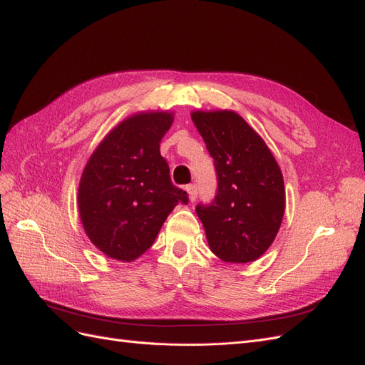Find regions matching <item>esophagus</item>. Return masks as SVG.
<instances>
[{
	"mask_svg": "<svg viewBox=\"0 0 365 365\" xmlns=\"http://www.w3.org/2000/svg\"><path fill=\"white\" fill-rule=\"evenodd\" d=\"M185 190H187V193H189V200L193 202L196 200V196H197L196 185L195 184H189V185L185 187Z\"/></svg>",
	"mask_w": 365,
	"mask_h": 365,
	"instance_id": "esophagus-1",
	"label": "esophagus"
}]
</instances>
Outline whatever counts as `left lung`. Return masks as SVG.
Wrapping results in <instances>:
<instances>
[{"label":"left lung","instance_id":"obj_1","mask_svg":"<svg viewBox=\"0 0 365 365\" xmlns=\"http://www.w3.org/2000/svg\"><path fill=\"white\" fill-rule=\"evenodd\" d=\"M192 120L215 160L217 193L196 213L208 247L227 263L264 254L284 215V182L267 143L235 111H193Z\"/></svg>","mask_w":365,"mask_h":365}]
</instances>
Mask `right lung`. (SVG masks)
<instances>
[{"instance_id":"1","label":"right lung","mask_w":365,"mask_h":365,"mask_svg":"<svg viewBox=\"0 0 365 365\" xmlns=\"http://www.w3.org/2000/svg\"><path fill=\"white\" fill-rule=\"evenodd\" d=\"M173 113H137L109 130L88 160L77 193L86 236L108 257L132 262L155 242L172 210L189 202L170 181L160 143Z\"/></svg>"}]
</instances>
